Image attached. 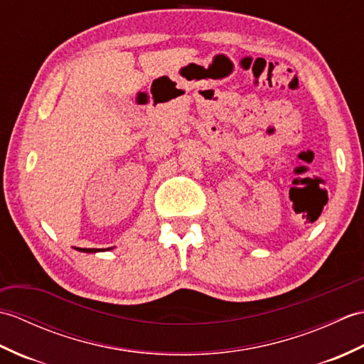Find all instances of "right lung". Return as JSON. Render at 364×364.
<instances>
[{"label": "right lung", "instance_id": "add662e5", "mask_svg": "<svg viewBox=\"0 0 364 364\" xmlns=\"http://www.w3.org/2000/svg\"><path fill=\"white\" fill-rule=\"evenodd\" d=\"M82 252H97V249H80Z\"/></svg>", "mask_w": 364, "mask_h": 364}]
</instances>
